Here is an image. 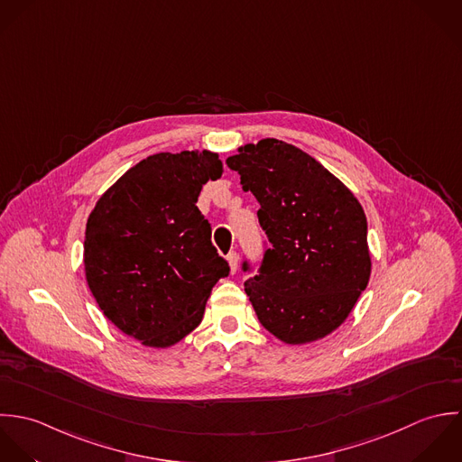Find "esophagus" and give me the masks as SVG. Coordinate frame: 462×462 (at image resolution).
<instances>
[{
  "label": "esophagus",
  "mask_w": 462,
  "mask_h": 462,
  "mask_svg": "<svg viewBox=\"0 0 462 462\" xmlns=\"http://www.w3.org/2000/svg\"><path fill=\"white\" fill-rule=\"evenodd\" d=\"M226 261H228V264H230V272L236 273V272H237V266H239V255H237L236 252H230V254L226 255Z\"/></svg>",
  "instance_id": "obj_1"
}]
</instances>
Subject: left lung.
Wrapping results in <instances>:
<instances>
[{
	"mask_svg": "<svg viewBox=\"0 0 462 462\" xmlns=\"http://www.w3.org/2000/svg\"><path fill=\"white\" fill-rule=\"evenodd\" d=\"M226 166L241 175L268 236L245 291L261 325L287 345L336 330L368 285V223L352 190L300 148L263 139ZM243 272H252L248 261Z\"/></svg>",
	"mask_w": 462,
	"mask_h": 462,
	"instance_id": "1",
	"label": "left lung"
}]
</instances>
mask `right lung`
<instances>
[{"label": "right lung", "mask_w": 462, "mask_h": 462, "mask_svg": "<svg viewBox=\"0 0 462 462\" xmlns=\"http://www.w3.org/2000/svg\"><path fill=\"white\" fill-rule=\"evenodd\" d=\"M212 152L157 153L130 168L96 203L84 264L103 314L146 346L166 348L192 332L212 287L230 272L196 207L221 177Z\"/></svg>", "instance_id": "right-lung-1"}]
</instances>
